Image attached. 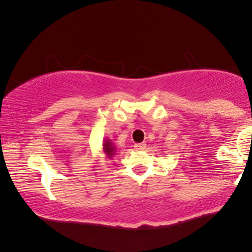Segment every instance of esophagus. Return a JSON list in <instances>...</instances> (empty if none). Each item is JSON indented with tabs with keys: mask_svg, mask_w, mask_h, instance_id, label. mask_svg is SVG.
Masks as SVG:
<instances>
[{
	"mask_svg": "<svg viewBox=\"0 0 252 252\" xmlns=\"http://www.w3.org/2000/svg\"><path fill=\"white\" fill-rule=\"evenodd\" d=\"M134 148L136 149V150H143L144 148H146V143H135V146H134Z\"/></svg>",
	"mask_w": 252,
	"mask_h": 252,
	"instance_id": "34e87169",
	"label": "esophagus"
}]
</instances>
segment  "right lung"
I'll return each mask as SVG.
<instances>
[{"instance_id": "right-lung-1", "label": "right lung", "mask_w": 252, "mask_h": 252, "mask_svg": "<svg viewBox=\"0 0 252 252\" xmlns=\"http://www.w3.org/2000/svg\"><path fill=\"white\" fill-rule=\"evenodd\" d=\"M103 153L108 158H111L116 153V147L111 142L110 138H104L103 141Z\"/></svg>"}]
</instances>
